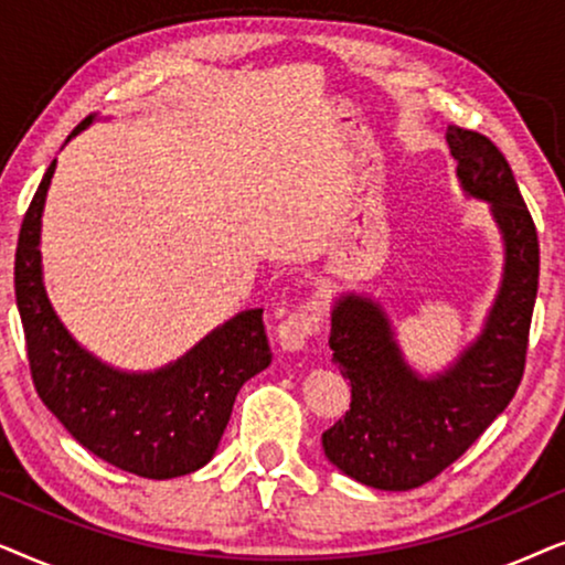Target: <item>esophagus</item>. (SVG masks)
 Wrapping results in <instances>:
<instances>
[{
	"label": "esophagus",
	"instance_id": "1",
	"mask_svg": "<svg viewBox=\"0 0 565 565\" xmlns=\"http://www.w3.org/2000/svg\"><path fill=\"white\" fill-rule=\"evenodd\" d=\"M323 321V313L319 303H303L296 311L285 316L277 327V342L285 352H300L316 331H319Z\"/></svg>",
	"mask_w": 565,
	"mask_h": 565
}]
</instances>
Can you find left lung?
I'll list each match as a JSON object with an SVG mask.
<instances>
[{
	"instance_id": "1",
	"label": "left lung",
	"mask_w": 565,
	"mask_h": 565,
	"mask_svg": "<svg viewBox=\"0 0 565 565\" xmlns=\"http://www.w3.org/2000/svg\"><path fill=\"white\" fill-rule=\"evenodd\" d=\"M445 138L462 192L489 203L504 273L481 334L435 375L408 365L375 298L342 292L331 306L329 347L352 385V404L323 431V452L344 476L381 491L416 489L458 460L509 406L527 358L540 275L535 223L489 138L458 126H447Z\"/></svg>"
}]
</instances>
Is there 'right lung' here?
Listing matches in <instances>:
<instances>
[{"label": "right lung", "instance_id": "add662e5", "mask_svg": "<svg viewBox=\"0 0 565 565\" xmlns=\"http://www.w3.org/2000/svg\"><path fill=\"white\" fill-rule=\"evenodd\" d=\"M95 120L84 118L68 138ZM53 172L56 161L38 184L14 254V298L38 396L99 460L153 481L188 476L218 450L238 388L273 362L262 308L236 313L159 370L128 373L95 358L45 292L41 223Z\"/></svg>", "mask_w": 565, "mask_h": 565}]
</instances>
